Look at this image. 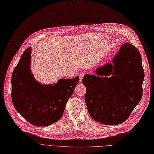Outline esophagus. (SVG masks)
Wrapping results in <instances>:
<instances>
[{
	"label": "esophagus",
	"instance_id": "34e87169",
	"mask_svg": "<svg viewBox=\"0 0 154 154\" xmlns=\"http://www.w3.org/2000/svg\"><path fill=\"white\" fill-rule=\"evenodd\" d=\"M83 76H84V73H83V72H82V73H80V74H79V77H80V82L82 81V79H83Z\"/></svg>",
	"mask_w": 154,
	"mask_h": 154
}]
</instances>
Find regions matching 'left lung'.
Segmentation results:
<instances>
[{
  "label": "left lung",
  "instance_id": "1",
  "mask_svg": "<svg viewBox=\"0 0 154 154\" xmlns=\"http://www.w3.org/2000/svg\"><path fill=\"white\" fill-rule=\"evenodd\" d=\"M112 63L98 68L96 75H85L82 80L89 115L106 125L125 122L143 95L144 73L137 48L123 44Z\"/></svg>",
  "mask_w": 154,
  "mask_h": 154
}]
</instances>
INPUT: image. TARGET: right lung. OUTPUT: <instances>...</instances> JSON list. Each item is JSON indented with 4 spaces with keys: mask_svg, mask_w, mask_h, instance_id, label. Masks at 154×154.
I'll return each instance as SVG.
<instances>
[{
    "mask_svg": "<svg viewBox=\"0 0 154 154\" xmlns=\"http://www.w3.org/2000/svg\"><path fill=\"white\" fill-rule=\"evenodd\" d=\"M31 51L28 48L24 51L13 71L12 101L16 111L29 123L35 126H49L63 116L79 77L60 79L54 85L40 84L30 70Z\"/></svg>",
    "mask_w": 154,
    "mask_h": 154,
    "instance_id": "add662e5",
    "label": "right lung"
}]
</instances>
